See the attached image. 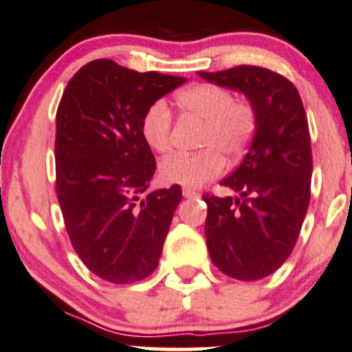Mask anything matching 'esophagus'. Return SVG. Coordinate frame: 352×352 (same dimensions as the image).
Masks as SVG:
<instances>
[{
    "instance_id": "34e87169",
    "label": "esophagus",
    "mask_w": 352,
    "mask_h": 352,
    "mask_svg": "<svg viewBox=\"0 0 352 352\" xmlns=\"http://www.w3.org/2000/svg\"><path fill=\"white\" fill-rule=\"evenodd\" d=\"M182 193H184L185 198H195V197H198L197 191H195L193 188H188V186H184V190H182Z\"/></svg>"
}]
</instances>
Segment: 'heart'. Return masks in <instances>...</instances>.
Masks as SVG:
<instances>
[{
  "label": "heart",
  "mask_w": 352,
  "mask_h": 352,
  "mask_svg": "<svg viewBox=\"0 0 352 352\" xmlns=\"http://www.w3.org/2000/svg\"><path fill=\"white\" fill-rule=\"evenodd\" d=\"M175 105L185 118L203 123L199 153H177L159 166L167 184L199 186L222 175L224 155L235 159L243 154L258 128V110L248 99H237L228 87L195 84L175 96ZM141 136L155 153L172 149V113L162 100L151 104L141 117Z\"/></svg>",
  "instance_id": "1"
}]
</instances>
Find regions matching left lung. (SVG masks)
Wrapping results in <instances>:
<instances>
[{"mask_svg":"<svg viewBox=\"0 0 352 352\" xmlns=\"http://www.w3.org/2000/svg\"><path fill=\"white\" fill-rule=\"evenodd\" d=\"M198 74L243 92L258 110L245 159L221 182L242 198L203 195L212 263L230 278L255 281L274 273L294 250L310 203L314 164L304 104L287 78L261 66Z\"/></svg>","mask_w":352,"mask_h":352,"instance_id":"8db88e82","label":"left lung"}]
</instances>
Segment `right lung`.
Masks as SVG:
<instances>
[{
	"instance_id": "add662e5",
	"label": "right lung",
	"mask_w": 352,
	"mask_h": 352,
	"mask_svg": "<svg viewBox=\"0 0 352 352\" xmlns=\"http://www.w3.org/2000/svg\"><path fill=\"white\" fill-rule=\"evenodd\" d=\"M185 81L102 58L69 79L58 105L56 198L74 252L104 281L131 284L157 268L182 188L144 194L155 159L140 124Z\"/></svg>"
}]
</instances>
